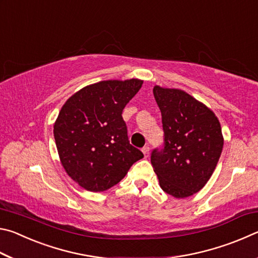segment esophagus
Segmentation results:
<instances>
[{
  "label": "esophagus",
  "instance_id": "34e87169",
  "mask_svg": "<svg viewBox=\"0 0 258 258\" xmlns=\"http://www.w3.org/2000/svg\"><path fill=\"white\" fill-rule=\"evenodd\" d=\"M142 152H143V155H145V157L147 158V157H149V155H150V148L148 147V146L143 147L142 148Z\"/></svg>",
  "mask_w": 258,
  "mask_h": 258
}]
</instances>
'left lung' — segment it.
<instances>
[{
  "label": "left lung",
  "mask_w": 258,
  "mask_h": 258,
  "mask_svg": "<svg viewBox=\"0 0 258 258\" xmlns=\"http://www.w3.org/2000/svg\"><path fill=\"white\" fill-rule=\"evenodd\" d=\"M164 145L151 152V165L166 194L185 198L211 178L223 149L221 124L211 109L182 90L156 85Z\"/></svg>",
  "instance_id": "left-lung-1"
}]
</instances>
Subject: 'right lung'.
Here are the masks:
<instances>
[{"mask_svg":"<svg viewBox=\"0 0 258 258\" xmlns=\"http://www.w3.org/2000/svg\"><path fill=\"white\" fill-rule=\"evenodd\" d=\"M141 80L102 81L69 98L54 123L56 149L64 171L87 191L117 184L143 154L131 145L123 110Z\"/></svg>","mask_w":258,"mask_h":258,"instance_id":"1","label":"right lung"}]
</instances>
